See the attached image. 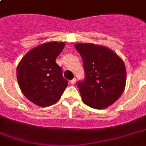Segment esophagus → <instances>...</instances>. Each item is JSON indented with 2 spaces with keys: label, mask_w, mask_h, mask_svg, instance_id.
Here are the masks:
<instances>
[{
  "label": "esophagus",
  "mask_w": 146,
  "mask_h": 146,
  "mask_svg": "<svg viewBox=\"0 0 146 146\" xmlns=\"http://www.w3.org/2000/svg\"><path fill=\"white\" fill-rule=\"evenodd\" d=\"M76 78H73V80L70 81V84H72V85H73L76 82Z\"/></svg>",
  "instance_id": "1"
}]
</instances>
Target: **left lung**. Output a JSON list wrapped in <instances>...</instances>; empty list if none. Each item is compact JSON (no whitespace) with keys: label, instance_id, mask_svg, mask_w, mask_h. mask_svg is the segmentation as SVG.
Listing matches in <instances>:
<instances>
[{"label":"left lung","instance_id":"left-lung-1","mask_svg":"<svg viewBox=\"0 0 146 146\" xmlns=\"http://www.w3.org/2000/svg\"><path fill=\"white\" fill-rule=\"evenodd\" d=\"M74 46L84 66V80L77 83L82 102L92 108H106L124 91L127 80L124 63L104 46L91 43H79Z\"/></svg>","mask_w":146,"mask_h":146}]
</instances>
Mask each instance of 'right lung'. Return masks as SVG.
Here are the masks:
<instances>
[{"mask_svg": "<svg viewBox=\"0 0 146 146\" xmlns=\"http://www.w3.org/2000/svg\"><path fill=\"white\" fill-rule=\"evenodd\" d=\"M64 42H50L30 50L17 69L18 84L23 95L40 107L57 103L68 86L60 66L55 62Z\"/></svg>", "mask_w": 146, "mask_h": 146, "instance_id": "right-lung-1", "label": "right lung"}]
</instances>
